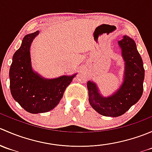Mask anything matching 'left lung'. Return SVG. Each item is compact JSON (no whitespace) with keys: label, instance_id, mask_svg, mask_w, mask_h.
<instances>
[{"label":"left lung","instance_id":"left-lung-1","mask_svg":"<svg viewBox=\"0 0 152 152\" xmlns=\"http://www.w3.org/2000/svg\"><path fill=\"white\" fill-rule=\"evenodd\" d=\"M118 45L125 62L124 82L120 88L112 96L104 97L99 93L96 83L90 81L87 83L91 107L99 114L109 117L124 114L140 100L143 91L145 70L135 42L125 35L118 41Z\"/></svg>","mask_w":152,"mask_h":152}]
</instances>
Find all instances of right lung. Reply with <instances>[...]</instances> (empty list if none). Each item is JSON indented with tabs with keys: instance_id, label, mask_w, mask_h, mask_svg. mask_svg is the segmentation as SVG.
Instances as JSON below:
<instances>
[{
	"instance_id": "1",
	"label": "right lung",
	"mask_w": 152,
	"mask_h": 152,
	"mask_svg": "<svg viewBox=\"0 0 152 152\" xmlns=\"http://www.w3.org/2000/svg\"><path fill=\"white\" fill-rule=\"evenodd\" d=\"M39 31L26 35L12 57L10 70V90L13 99L26 111L33 114L47 113L59 104L66 87L76 74L47 79L32 69L30 48Z\"/></svg>"
}]
</instances>
